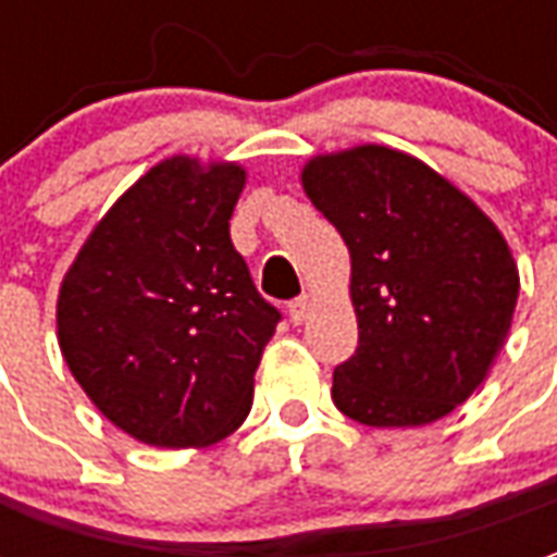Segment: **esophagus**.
I'll use <instances>...</instances> for the list:
<instances>
[{"instance_id":"1","label":"esophagus","mask_w":557,"mask_h":557,"mask_svg":"<svg viewBox=\"0 0 557 557\" xmlns=\"http://www.w3.org/2000/svg\"><path fill=\"white\" fill-rule=\"evenodd\" d=\"M307 315H310V298H307V295H301V298L289 301V319L295 322V325H301Z\"/></svg>"}]
</instances>
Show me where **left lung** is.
<instances>
[{"mask_svg":"<svg viewBox=\"0 0 557 557\" xmlns=\"http://www.w3.org/2000/svg\"><path fill=\"white\" fill-rule=\"evenodd\" d=\"M310 196L349 247L358 349L331 397L367 426H423L466 403L502 351L519 268L498 226L442 172L387 146L315 154Z\"/></svg>","mask_w":557,"mask_h":557,"instance_id":"left-lung-1","label":"left lung"}]
</instances>
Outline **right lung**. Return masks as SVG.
I'll list each match as a JSON object with an SVG mask.
<instances>
[{
  "instance_id": "1",
  "label": "right lung",
  "mask_w": 557,
  "mask_h": 557,
  "mask_svg": "<svg viewBox=\"0 0 557 557\" xmlns=\"http://www.w3.org/2000/svg\"><path fill=\"white\" fill-rule=\"evenodd\" d=\"M244 182L235 160H160L98 220L59 286L67 370L151 447H208L250 414L280 313L232 247Z\"/></svg>"
}]
</instances>
